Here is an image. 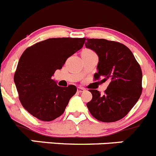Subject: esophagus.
<instances>
[{
  "instance_id": "obj_1",
  "label": "esophagus",
  "mask_w": 156,
  "mask_h": 156,
  "mask_svg": "<svg viewBox=\"0 0 156 156\" xmlns=\"http://www.w3.org/2000/svg\"><path fill=\"white\" fill-rule=\"evenodd\" d=\"M77 91L79 93L83 92V91H85V88H81V87H78V88H77Z\"/></svg>"
}]
</instances>
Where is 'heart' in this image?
I'll use <instances>...</instances> for the list:
<instances>
[{
    "mask_svg": "<svg viewBox=\"0 0 156 156\" xmlns=\"http://www.w3.org/2000/svg\"><path fill=\"white\" fill-rule=\"evenodd\" d=\"M83 52H87V53H93L92 51L89 50V49H85V50L83 51Z\"/></svg>",
    "mask_w": 156,
    "mask_h": 156,
    "instance_id": "heart-1",
    "label": "heart"
}]
</instances>
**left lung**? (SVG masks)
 <instances>
[{
  "label": "left lung",
  "mask_w": 156,
  "mask_h": 156,
  "mask_svg": "<svg viewBox=\"0 0 156 156\" xmlns=\"http://www.w3.org/2000/svg\"><path fill=\"white\" fill-rule=\"evenodd\" d=\"M85 46L99 58L94 80L109 81L104 94L90 89L92 99L87 103L97 120L113 122L124 118L142 94V72L130 49L122 43L106 39L87 38Z\"/></svg>",
  "instance_id": "obj_1"
}]
</instances>
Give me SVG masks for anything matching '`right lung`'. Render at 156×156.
I'll use <instances>...</instances> for the list:
<instances>
[{
  "label": "right lung",
  "mask_w": 156,
  "mask_h": 156,
  "mask_svg": "<svg viewBox=\"0 0 156 156\" xmlns=\"http://www.w3.org/2000/svg\"><path fill=\"white\" fill-rule=\"evenodd\" d=\"M85 40V37L49 38L23 52L14 80L21 105L34 117L50 122L63 114L77 88L73 85L58 86L51 77L83 47Z\"/></svg>",
  "instance_id": "obj_1"
}]
</instances>
